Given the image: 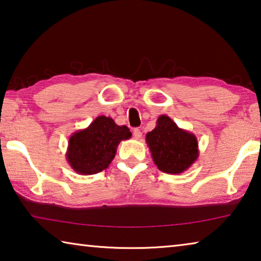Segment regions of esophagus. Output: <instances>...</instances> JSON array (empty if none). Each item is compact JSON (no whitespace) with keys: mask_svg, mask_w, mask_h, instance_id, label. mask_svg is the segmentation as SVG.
Instances as JSON below:
<instances>
[{"mask_svg":"<svg viewBox=\"0 0 261 261\" xmlns=\"http://www.w3.org/2000/svg\"><path fill=\"white\" fill-rule=\"evenodd\" d=\"M141 136H143V132H141L139 129H135L134 130V137L136 139H140Z\"/></svg>","mask_w":261,"mask_h":261,"instance_id":"obj_1","label":"esophagus"}]
</instances>
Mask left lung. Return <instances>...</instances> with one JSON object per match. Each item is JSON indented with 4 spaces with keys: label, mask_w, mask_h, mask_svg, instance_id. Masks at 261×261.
Here are the masks:
<instances>
[{
    "label": "left lung",
    "mask_w": 261,
    "mask_h": 261,
    "mask_svg": "<svg viewBox=\"0 0 261 261\" xmlns=\"http://www.w3.org/2000/svg\"><path fill=\"white\" fill-rule=\"evenodd\" d=\"M146 144L159 170L180 174L199 156L197 137L180 129L167 115L159 116L156 125L146 135Z\"/></svg>",
    "instance_id": "obj_1"
}]
</instances>
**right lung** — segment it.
<instances>
[{"label": "right lung", "instance_id": "right-lung-1", "mask_svg": "<svg viewBox=\"0 0 261 261\" xmlns=\"http://www.w3.org/2000/svg\"><path fill=\"white\" fill-rule=\"evenodd\" d=\"M125 125H117L112 117L98 116L86 129L73 132L65 153L70 167L81 175H93L108 168L118 144L131 138Z\"/></svg>", "mask_w": 261, "mask_h": 261}]
</instances>
